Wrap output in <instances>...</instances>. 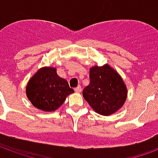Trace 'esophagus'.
<instances>
[{
  "mask_svg": "<svg viewBox=\"0 0 158 158\" xmlns=\"http://www.w3.org/2000/svg\"><path fill=\"white\" fill-rule=\"evenodd\" d=\"M74 90H75L76 92H78V93H79V92H81V86H78V87H76L75 89H74Z\"/></svg>",
  "mask_w": 158,
  "mask_h": 158,
  "instance_id": "1",
  "label": "esophagus"
}]
</instances>
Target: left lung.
I'll list each match as a JSON object with an SVG mask.
<instances>
[{"mask_svg":"<svg viewBox=\"0 0 158 158\" xmlns=\"http://www.w3.org/2000/svg\"><path fill=\"white\" fill-rule=\"evenodd\" d=\"M83 96L95 112L107 116L123 105L127 89L122 78L109 65L95 66L89 70V84L83 89Z\"/></svg>","mask_w":158,"mask_h":158,"instance_id":"1","label":"left lung"}]
</instances>
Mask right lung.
Segmentation results:
<instances>
[{
	"instance_id": "right-lung-1",
	"label": "right lung",
	"mask_w": 158,
	"mask_h": 158,
	"mask_svg": "<svg viewBox=\"0 0 158 158\" xmlns=\"http://www.w3.org/2000/svg\"><path fill=\"white\" fill-rule=\"evenodd\" d=\"M73 92L68 81L59 77L53 68L40 69L26 87L27 96L34 106L46 112L57 109Z\"/></svg>"
}]
</instances>
